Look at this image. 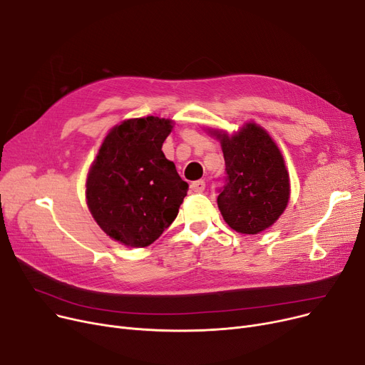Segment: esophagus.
I'll use <instances>...</instances> for the list:
<instances>
[{"label":"esophagus","mask_w":365,"mask_h":365,"mask_svg":"<svg viewBox=\"0 0 365 365\" xmlns=\"http://www.w3.org/2000/svg\"><path fill=\"white\" fill-rule=\"evenodd\" d=\"M205 189V182L204 180H197L190 183V190H194V192H202Z\"/></svg>","instance_id":"1"}]
</instances>
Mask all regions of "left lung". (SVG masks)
I'll use <instances>...</instances> for the list:
<instances>
[{"label": "left lung", "instance_id": "1", "mask_svg": "<svg viewBox=\"0 0 365 365\" xmlns=\"http://www.w3.org/2000/svg\"><path fill=\"white\" fill-rule=\"evenodd\" d=\"M225 157L217 205L237 232L255 235L274 225L290 198V179L275 142L250 123L234 136L215 131Z\"/></svg>", "mask_w": 365, "mask_h": 365}]
</instances>
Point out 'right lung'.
<instances>
[{
	"label": "right lung",
	"mask_w": 365,
	"mask_h": 365,
	"mask_svg": "<svg viewBox=\"0 0 365 365\" xmlns=\"http://www.w3.org/2000/svg\"><path fill=\"white\" fill-rule=\"evenodd\" d=\"M173 125L158 117L134 118L105 138L87 178V204L113 240L146 247L179 213L189 185L161 148Z\"/></svg>",
	"instance_id": "obj_1"
}]
</instances>
